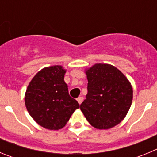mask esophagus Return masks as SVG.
Masks as SVG:
<instances>
[{
  "instance_id": "34e87169",
  "label": "esophagus",
  "mask_w": 157,
  "mask_h": 157,
  "mask_svg": "<svg viewBox=\"0 0 157 157\" xmlns=\"http://www.w3.org/2000/svg\"><path fill=\"white\" fill-rule=\"evenodd\" d=\"M77 101L79 103V105H81V103L83 101V98L82 97H78V98H77Z\"/></svg>"
}]
</instances>
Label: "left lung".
Masks as SVG:
<instances>
[{
	"label": "left lung",
	"instance_id": "left-lung-1",
	"mask_svg": "<svg viewBox=\"0 0 157 157\" xmlns=\"http://www.w3.org/2000/svg\"><path fill=\"white\" fill-rule=\"evenodd\" d=\"M86 98L80 109L90 125L108 130L126 117L133 100L131 84L116 67L96 63L86 70Z\"/></svg>",
	"mask_w": 157,
	"mask_h": 157
}]
</instances>
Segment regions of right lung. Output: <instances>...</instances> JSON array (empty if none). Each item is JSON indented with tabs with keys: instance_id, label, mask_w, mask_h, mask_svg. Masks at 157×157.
Wrapping results in <instances>:
<instances>
[{
	"instance_id": "right-lung-1",
	"label": "right lung",
	"mask_w": 157,
	"mask_h": 157,
	"mask_svg": "<svg viewBox=\"0 0 157 157\" xmlns=\"http://www.w3.org/2000/svg\"><path fill=\"white\" fill-rule=\"evenodd\" d=\"M60 65L41 69L32 78L25 94V105L34 121L44 128L58 130L68 122L79 104L71 98Z\"/></svg>"
}]
</instances>
